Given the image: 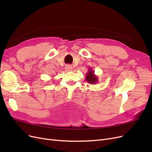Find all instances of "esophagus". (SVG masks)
Here are the masks:
<instances>
[{
    "label": "esophagus",
    "instance_id": "34e87169",
    "mask_svg": "<svg viewBox=\"0 0 152 152\" xmlns=\"http://www.w3.org/2000/svg\"><path fill=\"white\" fill-rule=\"evenodd\" d=\"M73 70V68L71 65H66L65 67V70L66 72H71Z\"/></svg>",
    "mask_w": 152,
    "mask_h": 152
}]
</instances>
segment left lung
<instances>
[{
  "label": "left lung",
  "instance_id": "left-lung-1",
  "mask_svg": "<svg viewBox=\"0 0 152 152\" xmlns=\"http://www.w3.org/2000/svg\"><path fill=\"white\" fill-rule=\"evenodd\" d=\"M86 80L90 84H95L98 83V78L94 74V71L92 70V68H89L88 72L86 73Z\"/></svg>",
  "mask_w": 152,
  "mask_h": 152
}]
</instances>
